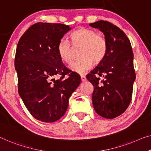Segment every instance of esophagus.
<instances>
[{"instance_id": "1", "label": "esophagus", "mask_w": 151, "mask_h": 151, "mask_svg": "<svg viewBox=\"0 0 151 151\" xmlns=\"http://www.w3.org/2000/svg\"><path fill=\"white\" fill-rule=\"evenodd\" d=\"M81 81L84 82V81H85L87 80V78H86V77H85V76L81 75Z\"/></svg>"}]
</instances>
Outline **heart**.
I'll list each match as a JSON object with an SVG mask.
<instances>
[{
	"label": "heart",
	"mask_w": 151,
	"mask_h": 151,
	"mask_svg": "<svg viewBox=\"0 0 151 151\" xmlns=\"http://www.w3.org/2000/svg\"><path fill=\"white\" fill-rule=\"evenodd\" d=\"M70 39L74 48L81 47L79 56L81 58L70 66V68L75 73H85L91 68L93 62L99 64L105 58L108 49L107 41L104 36L95 30L81 28L71 34ZM71 45L65 38H62L58 42V55L66 64H70L73 60V47Z\"/></svg>",
	"instance_id": "1"
}]
</instances>
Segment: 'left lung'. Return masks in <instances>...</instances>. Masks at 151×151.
<instances>
[{
  "mask_svg": "<svg viewBox=\"0 0 151 151\" xmlns=\"http://www.w3.org/2000/svg\"><path fill=\"white\" fill-rule=\"evenodd\" d=\"M89 26L102 31L108 44L104 60L86 76L94 88L92 103L99 115L114 119L132 100L136 78L132 47L124 32L111 22L100 20Z\"/></svg>",
  "mask_w": 151,
  "mask_h": 151,
  "instance_id": "obj_1",
  "label": "left lung"
}]
</instances>
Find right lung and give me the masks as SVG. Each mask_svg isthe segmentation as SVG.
<instances>
[{"instance_id":"right-lung-1","label":"right lung","mask_w":151,"mask_h":151,"mask_svg":"<svg viewBox=\"0 0 151 151\" xmlns=\"http://www.w3.org/2000/svg\"><path fill=\"white\" fill-rule=\"evenodd\" d=\"M70 29L62 24L38 22L18 42L15 58L18 93L33 117L42 122H55L64 115L81 83L57 51L59 40ZM56 76L59 78L55 80Z\"/></svg>"}]
</instances>
